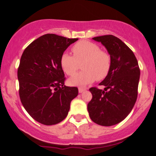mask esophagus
<instances>
[{
  "label": "esophagus",
  "instance_id": "34e87169",
  "mask_svg": "<svg viewBox=\"0 0 156 156\" xmlns=\"http://www.w3.org/2000/svg\"><path fill=\"white\" fill-rule=\"evenodd\" d=\"M85 90H86L84 89V88H81V87L78 88V92H79L80 94H81V93H83L84 91H85Z\"/></svg>",
  "mask_w": 156,
  "mask_h": 156
}]
</instances>
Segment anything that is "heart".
Instances as JSON below:
<instances>
[{"label": "heart", "mask_w": 156, "mask_h": 156, "mask_svg": "<svg viewBox=\"0 0 156 156\" xmlns=\"http://www.w3.org/2000/svg\"><path fill=\"white\" fill-rule=\"evenodd\" d=\"M73 56L65 53L61 56L60 66L66 75H72L80 68L84 71L75 74L68 80L71 86L83 87L106 78L111 68V57L107 52L100 50L97 44L81 41L72 48Z\"/></svg>", "instance_id": "heart-1"}]
</instances>
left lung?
I'll return each instance as SVG.
<instances>
[{
    "label": "left lung",
    "mask_w": 156,
    "mask_h": 156,
    "mask_svg": "<svg viewBox=\"0 0 156 156\" xmlns=\"http://www.w3.org/2000/svg\"><path fill=\"white\" fill-rule=\"evenodd\" d=\"M93 40L100 42L111 57V68L100 85L104 90L90 88L92 100L87 104L90 118L102 126L123 121L131 112L137 98L140 71L133 51L117 37L103 35Z\"/></svg>",
    "instance_id": "left-lung-1"
}]
</instances>
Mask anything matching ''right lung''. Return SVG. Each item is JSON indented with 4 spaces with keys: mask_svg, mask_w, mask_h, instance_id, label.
Listing matches in <instances>:
<instances>
[{
    "mask_svg": "<svg viewBox=\"0 0 156 156\" xmlns=\"http://www.w3.org/2000/svg\"><path fill=\"white\" fill-rule=\"evenodd\" d=\"M78 38L47 34L34 40L21 56L17 76L22 104L39 123L53 125L66 118L71 101L78 96L75 87L64 84L60 58Z\"/></svg>",
    "mask_w": 156,
    "mask_h": 156,
    "instance_id": "1",
    "label": "right lung"
}]
</instances>
